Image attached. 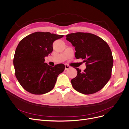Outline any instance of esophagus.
<instances>
[{
	"label": "esophagus",
	"mask_w": 129,
	"mask_h": 129,
	"mask_svg": "<svg viewBox=\"0 0 129 129\" xmlns=\"http://www.w3.org/2000/svg\"><path fill=\"white\" fill-rule=\"evenodd\" d=\"M71 68V67L67 65V64H65V70H67Z\"/></svg>",
	"instance_id": "1"
}]
</instances>
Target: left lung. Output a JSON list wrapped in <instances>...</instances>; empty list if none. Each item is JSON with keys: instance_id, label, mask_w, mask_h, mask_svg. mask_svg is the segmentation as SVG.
<instances>
[{"instance_id": "obj_1", "label": "left lung", "mask_w": 129, "mask_h": 129, "mask_svg": "<svg viewBox=\"0 0 129 129\" xmlns=\"http://www.w3.org/2000/svg\"><path fill=\"white\" fill-rule=\"evenodd\" d=\"M66 40L75 47V57L84 59L86 65L83 72L75 68L77 74L71 80L73 87L83 94L100 91L111 75L114 60L109 45L102 38L88 33L69 34Z\"/></svg>"}]
</instances>
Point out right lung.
Returning <instances> with one entry per match:
<instances>
[{
  "label": "right lung",
  "instance_id": "1",
  "mask_svg": "<svg viewBox=\"0 0 129 129\" xmlns=\"http://www.w3.org/2000/svg\"><path fill=\"white\" fill-rule=\"evenodd\" d=\"M63 37L49 32H37L22 39L15 50L13 65L15 75L27 91L42 95L54 88L57 77L64 70V65L52 67L45 57L52 53L54 41Z\"/></svg>",
  "mask_w": 129,
  "mask_h": 129
}]
</instances>
